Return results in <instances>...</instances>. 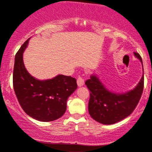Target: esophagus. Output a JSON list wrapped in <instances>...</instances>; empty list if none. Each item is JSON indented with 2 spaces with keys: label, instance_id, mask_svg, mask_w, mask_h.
<instances>
[{
  "label": "esophagus",
  "instance_id": "34e87169",
  "mask_svg": "<svg viewBox=\"0 0 152 152\" xmlns=\"http://www.w3.org/2000/svg\"><path fill=\"white\" fill-rule=\"evenodd\" d=\"M84 84V80L83 79L81 76H79V77L77 78V84L79 86H83Z\"/></svg>",
  "mask_w": 152,
  "mask_h": 152
}]
</instances>
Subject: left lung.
<instances>
[{"instance_id": "1", "label": "left lung", "mask_w": 152, "mask_h": 152, "mask_svg": "<svg viewBox=\"0 0 152 152\" xmlns=\"http://www.w3.org/2000/svg\"><path fill=\"white\" fill-rule=\"evenodd\" d=\"M135 56L142 63L138 53ZM143 65V63H142ZM144 77L142 76L136 87L125 94H115L108 91L95 75L86 80L85 84L90 91L89 113L93 119L104 125L114 124L129 116L139 102L144 90Z\"/></svg>"}]
</instances>
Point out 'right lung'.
<instances>
[{"label":"right lung","mask_w":152,"mask_h":152,"mask_svg":"<svg viewBox=\"0 0 152 152\" xmlns=\"http://www.w3.org/2000/svg\"><path fill=\"white\" fill-rule=\"evenodd\" d=\"M29 39L24 42L15 56L13 73L15 94L28 115L42 122L55 121L66 112L68 96L77 89L76 80L64 75L45 81L32 77L23 62V53Z\"/></svg>","instance_id":"obj_1"}]
</instances>
